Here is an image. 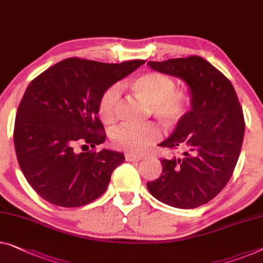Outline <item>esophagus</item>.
<instances>
[{
  "label": "esophagus",
  "mask_w": 263,
  "mask_h": 263,
  "mask_svg": "<svg viewBox=\"0 0 263 263\" xmlns=\"http://www.w3.org/2000/svg\"><path fill=\"white\" fill-rule=\"evenodd\" d=\"M125 158L128 162H135V160H140L143 158L142 155H135V154H130V152H126V155H125Z\"/></svg>",
  "instance_id": "34e87169"
}]
</instances>
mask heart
<instances>
[{"label": "heart", "mask_w": 263, "mask_h": 263, "mask_svg": "<svg viewBox=\"0 0 263 263\" xmlns=\"http://www.w3.org/2000/svg\"><path fill=\"white\" fill-rule=\"evenodd\" d=\"M137 99L148 105L152 116L164 126H174L182 120L190 106L189 94L175 88V82L170 77L158 72H145L133 78L128 82ZM119 92L116 87H109L101 94L98 103V115L105 124H111L116 119ZM159 138V131L155 125L143 126L124 125L116 128L111 135L113 146L133 154H139L148 145Z\"/></svg>", "instance_id": "heart-1"}]
</instances>
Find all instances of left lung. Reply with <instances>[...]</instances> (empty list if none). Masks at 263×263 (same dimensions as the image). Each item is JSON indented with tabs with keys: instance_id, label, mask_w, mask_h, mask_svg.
Masks as SVG:
<instances>
[{
	"instance_id": "obj_1",
	"label": "left lung",
	"mask_w": 263,
	"mask_h": 263,
	"mask_svg": "<svg viewBox=\"0 0 263 263\" xmlns=\"http://www.w3.org/2000/svg\"><path fill=\"white\" fill-rule=\"evenodd\" d=\"M147 66L185 82L190 109L158 144L182 148L183 156L160 160L162 174L146 186L164 204L194 209L211 201L232 177L243 142V112L232 82L201 57Z\"/></svg>"
}]
</instances>
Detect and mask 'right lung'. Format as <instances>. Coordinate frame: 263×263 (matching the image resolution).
<instances>
[{
  "instance_id": "add662e5",
  "label": "right lung",
  "mask_w": 263,
  "mask_h": 263,
  "mask_svg": "<svg viewBox=\"0 0 263 263\" xmlns=\"http://www.w3.org/2000/svg\"><path fill=\"white\" fill-rule=\"evenodd\" d=\"M145 64L133 60L103 64L70 58L35 78L17 108L14 145L30 186L59 206L87 204L106 191L123 152L103 148L77 152V144L94 148L105 142L98 103L107 88Z\"/></svg>"
}]
</instances>
